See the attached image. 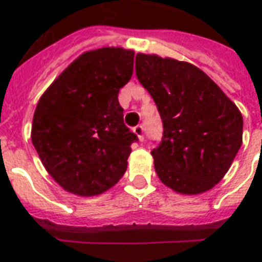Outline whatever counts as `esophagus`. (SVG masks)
I'll list each match as a JSON object with an SVG mask.
<instances>
[{
  "label": "esophagus",
  "instance_id": "34e87169",
  "mask_svg": "<svg viewBox=\"0 0 262 262\" xmlns=\"http://www.w3.org/2000/svg\"><path fill=\"white\" fill-rule=\"evenodd\" d=\"M133 132H135L137 137H139L140 141H144V126L143 125H137V126L133 127Z\"/></svg>",
  "mask_w": 262,
  "mask_h": 262
}]
</instances>
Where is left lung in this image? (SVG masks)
<instances>
[{"mask_svg":"<svg viewBox=\"0 0 262 262\" xmlns=\"http://www.w3.org/2000/svg\"><path fill=\"white\" fill-rule=\"evenodd\" d=\"M136 75L163 123L162 140L151 151L160 181L183 194L212 189L242 145L238 107L189 62L137 54Z\"/></svg>","mask_w":262,"mask_h":262,"instance_id":"left-lung-1","label":"left lung"}]
</instances>
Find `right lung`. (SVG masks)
Here are the masks:
<instances>
[{
  "instance_id": "1",
  "label": "right lung",
  "mask_w": 262,
  "mask_h": 262,
  "mask_svg": "<svg viewBox=\"0 0 262 262\" xmlns=\"http://www.w3.org/2000/svg\"><path fill=\"white\" fill-rule=\"evenodd\" d=\"M135 53L87 51L39 99L31 140L49 174L79 195L100 194L126 171L137 136L123 123L119 88L130 80Z\"/></svg>"
}]
</instances>
